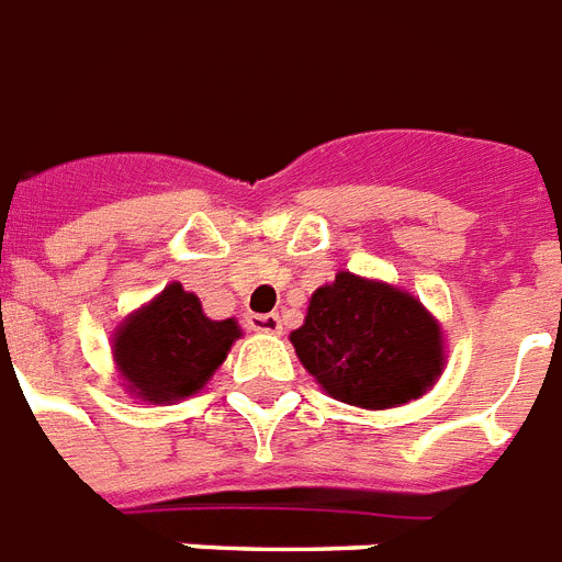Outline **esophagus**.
I'll list each match as a JSON object with an SVG mask.
<instances>
[{
    "mask_svg": "<svg viewBox=\"0 0 562 562\" xmlns=\"http://www.w3.org/2000/svg\"><path fill=\"white\" fill-rule=\"evenodd\" d=\"M246 322L258 334H281V318H278V313H252Z\"/></svg>",
    "mask_w": 562,
    "mask_h": 562,
    "instance_id": "esophagus-1",
    "label": "esophagus"
}]
</instances>
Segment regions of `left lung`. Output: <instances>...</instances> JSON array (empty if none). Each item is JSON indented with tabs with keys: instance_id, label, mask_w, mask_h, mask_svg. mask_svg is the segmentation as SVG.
Returning <instances> with one entry per match:
<instances>
[{
	"instance_id": "left-lung-1",
	"label": "left lung",
	"mask_w": 562,
	"mask_h": 562,
	"mask_svg": "<svg viewBox=\"0 0 562 562\" xmlns=\"http://www.w3.org/2000/svg\"><path fill=\"white\" fill-rule=\"evenodd\" d=\"M290 342L330 397L362 408L415 401L443 366L441 330L424 304L351 272L318 286Z\"/></svg>"
}]
</instances>
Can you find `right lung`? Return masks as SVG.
Instances as JSON below:
<instances>
[{"instance_id": "obj_1", "label": "right lung", "mask_w": 562, "mask_h": 562, "mask_svg": "<svg viewBox=\"0 0 562 562\" xmlns=\"http://www.w3.org/2000/svg\"><path fill=\"white\" fill-rule=\"evenodd\" d=\"M237 336L235 318L211 322L194 293L170 284L119 327L115 362L138 397L179 401L203 389Z\"/></svg>"}]
</instances>
